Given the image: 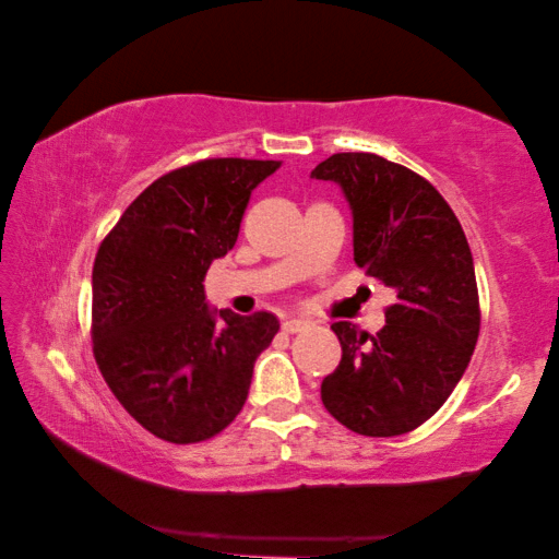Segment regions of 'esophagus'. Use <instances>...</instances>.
I'll return each instance as SVG.
<instances>
[{
    "mask_svg": "<svg viewBox=\"0 0 559 559\" xmlns=\"http://www.w3.org/2000/svg\"><path fill=\"white\" fill-rule=\"evenodd\" d=\"M307 326L309 322H305V319H285V322H282V332L297 334V332H305Z\"/></svg>",
    "mask_w": 559,
    "mask_h": 559,
    "instance_id": "34e87169",
    "label": "esophagus"
}]
</instances>
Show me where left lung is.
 Wrapping results in <instances>:
<instances>
[{
  "label": "left lung",
  "mask_w": 559,
  "mask_h": 559,
  "mask_svg": "<svg viewBox=\"0 0 559 559\" xmlns=\"http://www.w3.org/2000/svg\"><path fill=\"white\" fill-rule=\"evenodd\" d=\"M312 176L349 200L356 267L396 292L381 332L332 324L342 361L322 381V404L359 436L408 433L445 404L478 342L468 240L431 182L381 155L334 153Z\"/></svg>",
  "instance_id": "8db88e82"
}]
</instances>
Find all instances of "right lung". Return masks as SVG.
<instances>
[{"label": "right lung", "mask_w": 559, "mask_h": 559, "mask_svg": "<svg viewBox=\"0 0 559 559\" xmlns=\"http://www.w3.org/2000/svg\"><path fill=\"white\" fill-rule=\"evenodd\" d=\"M277 160L205 158L153 180L98 245L91 344L98 371L145 431L188 445L240 414L277 317L205 305L210 264L233 250L250 193Z\"/></svg>", "instance_id": "1"}]
</instances>
